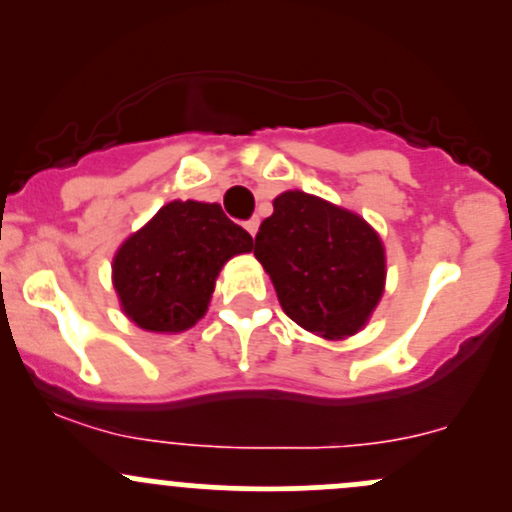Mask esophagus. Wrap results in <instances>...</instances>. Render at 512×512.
Wrapping results in <instances>:
<instances>
[{"label":"esophagus","instance_id":"esophagus-1","mask_svg":"<svg viewBox=\"0 0 512 512\" xmlns=\"http://www.w3.org/2000/svg\"><path fill=\"white\" fill-rule=\"evenodd\" d=\"M257 227H260V220H257V218H250V220H245V230H247V232H250V235H252V237H255Z\"/></svg>","mask_w":512,"mask_h":512}]
</instances>
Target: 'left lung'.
Segmentation results:
<instances>
[{"mask_svg": "<svg viewBox=\"0 0 512 512\" xmlns=\"http://www.w3.org/2000/svg\"><path fill=\"white\" fill-rule=\"evenodd\" d=\"M255 235V257L289 319L327 339L364 327L384 292L379 235L359 215L302 190L275 198Z\"/></svg>", "mask_w": 512, "mask_h": 512, "instance_id": "obj_1", "label": "left lung"}]
</instances>
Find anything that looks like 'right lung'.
<instances>
[{"label": "right lung", "mask_w": 512, "mask_h": 512, "mask_svg": "<svg viewBox=\"0 0 512 512\" xmlns=\"http://www.w3.org/2000/svg\"><path fill=\"white\" fill-rule=\"evenodd\" d=\"M250 250V232L218 203L173 200L123 242L113 260V287L141 329L183 332L205 314L225 262Z\"/></svg>", "instance_id": "right-lung-1"}]
</instances>
